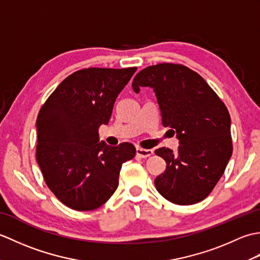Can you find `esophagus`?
Wrapping results in <instances>:
<instances>
[{
  "label": "esophagus",
  "instance_id": "obj_1",
  "mask_svg": "<svg viewBox=\"0 0 260 260\" xmlns=\"http://www.w3.org/2000/svg\"><path fill=\"white\" fill-rule=\"evenodd\" d=\"M153 153H154L153 150H145V148H142V147L136 148V155L141 158L150 157L151 155H153Z\"/></svg>",
  "mask_w": 260,
  "mask_h": 260
}]
</instances>
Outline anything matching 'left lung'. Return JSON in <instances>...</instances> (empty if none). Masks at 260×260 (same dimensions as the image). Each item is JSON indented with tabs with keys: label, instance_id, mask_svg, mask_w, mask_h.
I'll list each match as a JSON object with an SVG mask.
<instances>
[{
	"label": "left lung",
	"instance_id": "left-lung-1",
	"mask_svg": "<svg viewBox=\"0 0 260 260\" xmlns=\"http://www.w3.org/2000/svg\"><path fill=\"white\" fill-rule=\"evenodd\" d=\"M133 89L151 87L164 127L176 133L180 146L173 153L161 147L155 154L167 162L154 180L170 202L189 206L206 199L221 178L233 154L230 115L207 81L185 66L158 63L141 70Z\"/></svg>",
	"mask_w": 260,
	"mask_h": 260
}]
</instances>
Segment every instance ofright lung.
<instances>
[{"mask_svg": "<svg viewBox=\"0 0 260 260\" xmlns=\"http://www.w3.org/2000/svg\"><path fill=\"white\" fill-rule=\"evenodd\" d=\"M135 71L78 70L42 105L37 118V162L48 187L64 206L77 211L103 206L117 189L121 164L135 156L131 143L112 147L99 142L98 135Z\"/></svg>", "mask_w": 260, "mask_h": 260, "instance_id": "right-lung-1", "label": "right lung"}]
</instances>
